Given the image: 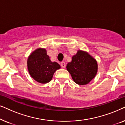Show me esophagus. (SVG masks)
I'll return each mask as SVG.
<instances>
[{
  "label": "esophagus",
  "instance_id": "34e87169",
  "mask_svg": "<svg viewBox=\"0 0 125 125\" xmlns=\"http://www.w3.org/2000/svg\"><path fill=\"white\" fill-rule=\"evenodd\" d=\"M61 66L62 68H65L66 67V63L64 62H61Z\"/></svg>",
  "mask_w": 125,
  "mask_h": 125
}]
</instances>
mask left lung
I'll use <instances>...</instances> for the list:
<instances>
[{
  "mask_svg": "<svg viewBox=\"0 0 125 125\" xmlns=\"http://www.w3.org/2000/svg\"><path fill=\"white\" fill-rule=\"evenodd\" d=\"M73 81L79 85H85L95 77L97 61L86 51L78 50L66 66Z\"/></svg>",
  "mask_w": 125,
  "mask_h": 125,
  "instance_id": "8db88e82",
  "label": "left lung"
}]
</instances>
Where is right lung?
<instances>
[{
	"label": "right lung",
	"mask_w": 125,
	"mask_h": 125,
	"mask_svg": "<svg viewBox=\"0 0 125 125\" xmlns=\"http://www.w3.org/2000/svg\"><path fill=\"white\" fill-rule=\"evenodd\" d=\"M27 64L30 76L41 83L50 82L55 72L61 68L57 62H51L44 48H38L31 52Z\"/></svg>",
	"instance_id": "add662e5"
}]
</instances>
